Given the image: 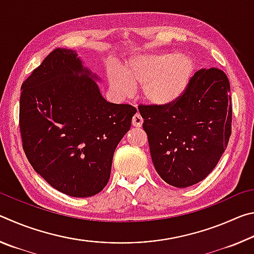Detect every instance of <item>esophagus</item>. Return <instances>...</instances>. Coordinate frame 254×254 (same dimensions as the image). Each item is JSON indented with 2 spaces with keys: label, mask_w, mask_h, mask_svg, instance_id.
<instances>
[{
  "label": "esophagus",
  "mask_w": 254,
  "mask_h": 254,
  "mask_svg": "<svg viewBox=\"0 0 254 254\" xmlns=\"http://www.w3.org/2000/svg\"><path fill=\"white\" fill-rule=\"evenodd\" d=\"M142 123H143V120L141 118V115L139 113H136L134 117L132 118V126L135 127H142Z\"/></svg>",
  "instance_id": "1"
}]
</instances>
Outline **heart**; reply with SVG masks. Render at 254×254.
<instances>
[{"label": "heart", "instance_id": "heart-1", "mask_svg": "<svg viewBox=\"0 0 254 254\" xmlns=\"http://www.w3.org/2000/svg\"><path fill=\"white\" fill-rule=\"evenodd\" d=\"M195 62L189 56L141 54L131 57L122 67L107 71L111 92L118 97H127L133 86L141 85V95L149 104L168 106L182 97L194 78Z\"/></svg>", "mask_w": 254, "mask_h": 254}]
</instances>
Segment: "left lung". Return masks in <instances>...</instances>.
<instances>
[{
	"instance_id": "8db88e82",
	"label": "left lung",
	"mask_w": 254,
	"mask_h": 254,
	"mask_svg": "<svg viewBox=\"0 0 254 254\" xmlns=\"http://www.w3.org/2000/svg\"><path fill=\"white\" fill-rule=\"evenodd\" d=\"M230 92L225 72L209 68L195 72L174 104L139 106L153 166L167 184L192 186L216 167L232 132Z\"/></svg>"
}]
</instances>
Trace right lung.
<instances>
[{
    "label": "right lung",
    "mask_w": 254,
    "mask_h": 254,
    "mask_svg": "<svg viewBox=\"0 0 254 254\" xmlns=\"http://www.w3.org/2000/svg\"><path fill=\"white\" fill-rule=\"evenodd\" d=\"M76 51L57 48L22 84L20 131L29 162L50 186L91 197L109 183L113 154L135 107L102 96Z\"/></svg>",
    "instance_id": "obj_1"
}]
</instances>
